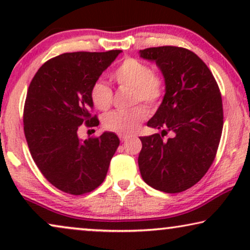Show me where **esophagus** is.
<instances>
[{
  "label": "esophagus",
  "mask_w": 250,
  "mask_h": 250,
  "mask_svg": "<svg viewBox=\"0 0 250 250\" xmlns=\"http://www.w3.org/2000/svg\"><path fill=\"white\" fill-rule=\"evenodd\" d=\"M119 139H121L122 142H124V141H126V140H127V136H126V135H119Z\"/></svg>",
  "instance_id": "1"
}]
</instances>
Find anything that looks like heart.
Wrapping results in <instances>:
<instances>
[{"label":"heart","mask_w":250,"mask_h":250,"mask_svg":"<svg viewBox=\"0 0 250 250\" xmlns=\"http://www.w3.org/2000/svg\"><path fill=\"white\" fill-rule=\"evenodd\" d=\"M111 77L119 87L132 88V104L142 102L146 107L156 108L165 97L166 80L164 75L152 71L148 63L136 58L129 57L123 60ZM90 99L95 108L105 111L111 107L114 93L107 84L98 81L91 86ZM146 117L148 110L143 105H136L129 110L109 112L104 118V126L117 134L131 135Z\"/></svg>","instance_id":"obj_1"}]
</instances>
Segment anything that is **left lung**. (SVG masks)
Wrapping results in <instances>:
<instances>
[{
  "label": "left lung",
  "mask_w": 250,
  "mask_h": 250,
  "mask_svg": "<svg viewBox=\"0 0 250 250\" xmlns=\"http://www.w3.org/2000/svg\"><path fill=\"white\" fill-rule=\"evenodd\" d=\"M140 54L156 61L166 80L164 100L148 122L163 132L140 138V172L153 189L182 192L203 179L216 157L223 129L220 87L192 51L166 45L148 47ZM168 132L173 136L164 140Z\"/></svg>",
  "instance_id": "1"
}]
</instances>
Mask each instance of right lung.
<instances>
[{
	"mask_svg": "<svg viewBox=\"0 0 250 250\" xmlns=\"http://www.w3.org/2000/svg\"><path fill=\"white\" fill-rule=\"evenodd\" d=\"M121 50L63 53L44 62L30 82L23 105V132L36 166L62 192L81 196L100 186L119 146L104 132L81 142V125H99L92 115L91 86Z\"/></svg>",
	"mask_w": 250,
	"mask_h": 250,
	"instance_id": "right-lung-1",
	"label": "right lung"
}]
</instances>
